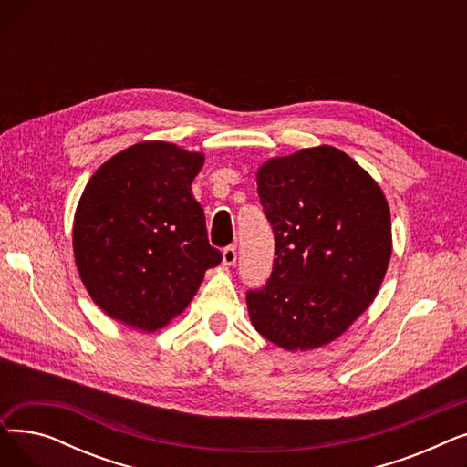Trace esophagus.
Instances as JSON below:
<instances>
[{
	"mask_svg": "<svg viewBox=\"0 0 467 467\" xmlns=\"http://www.w3.org/2000/svg\"><path fill=\"white\" fill-rule=\"evenodd\" d=\"M236 263V246H227L223 248V265L231 266Z\"/></svg>",
	"mask_w": 467,
	"mask_h": 467,
	"instance_id": "1",
	"label": "esophagus"
}]
</instances>
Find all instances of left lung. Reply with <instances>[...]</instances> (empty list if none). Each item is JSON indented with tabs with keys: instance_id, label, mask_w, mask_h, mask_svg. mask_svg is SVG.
<instances>
[{
	"instance_id": "obj_1",
	"label": "left lung",
	"mask_w": 467,
	"mask_h": 467,
	"mask_svg": "<svg viewBox=\"0 0 467 467\" xmlns=\"http://www.w3.org/2000/svg\"><path fill=\"white\" fill-rule=\"evenodd\" d=\"M257 192L276 257L266 285L248 291L250 320L287 352L326 347L380 289L391 257L386 196L352 157L331 145L265 161Z\"/></svg>"
}]
</instances>
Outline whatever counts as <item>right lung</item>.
<instances>
[{"label": "right lung", "mask_w": 467, "mask_h": 467, "mask_svg": "<svg viewBox=\"0 0 467 467\" xmlns=\"http://www.w3.org/2000/svg\"><path fill=\"white\" fill-rule=\"evenodd\" d=\"M202 164L204 153L140 141L88 180L73 217V257L90 299L115 322L162 329L221 263L191 191Z\"/></svg>", "instance_id": "1"}]
</instances>
